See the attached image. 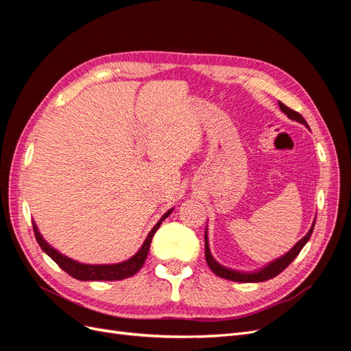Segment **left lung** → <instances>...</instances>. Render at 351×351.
Instances as JSON below:
<instances>
[{
	"instance_id": "1",
	"label": "left lung",
	"mask_w": 351,
	"mask_h": 351,
	"mask_svg": "<svg viewBox=\"0 0 351 351\" xmlns=\"http://www.w3.org/2000/svg\"><path fill=\"white\" fill-rule=\"evenodd\" d=\"M280 108L281 111L289 117L290 120H294L297 123L300 124H304L306 127H309L306 123V120L303 119V117L299 114L293 111L291 108L285 107V105L282 102H280ZM313 228H315V221L311 227V230L307 231V234L300 239L299 241H297L294 246L287 252L285 254H282L281 258L275 259L272 262H269L268 265H265L263 268L258 269V271H252V272H243V271H236V269H231V268H227L224 267V265L218 263L214 256H212V253L209 250V241H208V230H205V258H206V262H208V267L210 268V271L214 272L215 275H218V277L221 278H226V280H230V281H237V282H262V281H267V280H271L274 277H277V275L280 272H282L295 259L297 254L300 253V250L304 247V244L309 241L312 232H313Z\"/></svg>"
}]
</instances>
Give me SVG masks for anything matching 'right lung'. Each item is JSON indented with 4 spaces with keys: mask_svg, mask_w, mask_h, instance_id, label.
<instances>
[{
    "mask_svg": "<svg viewBox=\"0 0 351 351\" xmlns=\"http://www.w3.org/2000/svg\"><path fill=\"white\" fill-rule=\"evenodd\" d=\"M173 209L174 208L167 210L161 217V219L156 222L154 228L149 231V234H147L146 240L143 241L142 247L137 250L136 254H133L130 259L123 261L120 263H110V265H89V263H82V262L70 259L69 256H66V254L60 253L58 250L52 247L51 244L47 243V240L42 237L34 221H32V224H34L35 237L40 249L44 250L62 271H66L69 275H71L73 278L80 280V281H117V280H124V278L132 277V275H134L143 267L147 253H149L154 234L159 228V226H161V222L171 214Z\"/></svg>",
    "mask_w": 351,
    "mask_h": 351,
    "instance_id": "obj_1",
    "label": "right lung"
}]
</instances>
